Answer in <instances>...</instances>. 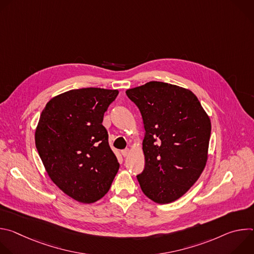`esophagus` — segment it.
Segmentation results:
<instances>
[{"label":"esophagus","instance_id":"obj_1","mask_svg":"<svg viewBox=\"0 0 254 254\" xmlns=\"http://www.w3.org/2000/svg\"><path fill=\"white\" fill-rule=\"evenodd\" d=\"M129 154H130V150H129V149H126V150L122 151V155H123V157H124V158L127 157Z\"/></svg>","mask_w":254,"mask_h":254}]
</instances>
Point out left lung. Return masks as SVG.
Returning a JSON list of instances; mask_svg holds the SVG:
<instances>
[{
    "label": "left lung",
    "mask_w": 254,
    "mask_h": 254,
    "mask_svg": "<svg viewBox=\"0 0 254 254\" xmlns=\"http://www.w3.org/2000/svg\"><path fill=\"white\" fill-rule=\"evenodd\" d=\"M126 93L146 130V164L136 176L140 189L156 203H171L195 184L206 166L210 119L197 96L177 85L150 81Z\"/></svg>",
    "instance_id": "left-lung-1"
}]
</instances>
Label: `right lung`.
Segmentation results:
<instances>
[{
	"mask_svg": "<svg viewBox=\"0 0 254 254\" xmlns=\"http://www.w3.org/2000/svg\"><path fill=\"white\" fill-rule=\"evenodd\" d=\"M119 90L72 89L46 104L35 143L47 174L66 195L93 203L110 190L120 164L102 126Z\"/></svg>",
	"mask_w": 254,
	"mask_h": 254,
	"instance_id": "obj_1",
	"label": "right lung"
}]
</instances>
